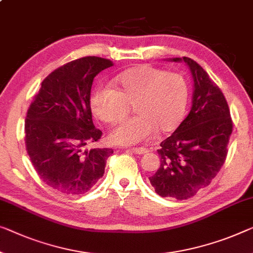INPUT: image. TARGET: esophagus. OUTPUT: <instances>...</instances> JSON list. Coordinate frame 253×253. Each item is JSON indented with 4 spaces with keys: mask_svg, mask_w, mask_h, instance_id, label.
I'll list each match as a JSON object with an SVG mask.
<instances>
[{
    "mask_svg": "<svg viewBox=\"0 0 253 253\" xmlns=\"http://www.w3.org/2000/svg\"><path fill=\"white\" fill-rule=\"evenodd\" d=\"M130 151L135 154H145L148 153V150L145 148H130Z\"/></svg>",
    "mask_w": 253,
    "mask_h": 253,
    "instance_id": "34e87169",
    "label": "esophagus"
}]
</instances>
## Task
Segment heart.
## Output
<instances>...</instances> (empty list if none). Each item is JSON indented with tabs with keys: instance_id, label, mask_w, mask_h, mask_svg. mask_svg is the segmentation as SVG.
I'll return each mask as SVG.
<instances>
[{
	"instance_id": "b5f03b06",
	"label": "heart",
	"mask_w": 253,
	"mask_h": 253,
	"mask_svg": "<svg viewBox=\"0 0 253 253\" xmlns=\"http://www.w3.org/2000/svg\"><path fill=\"white\" fill-rule=\"evenodd\" d=\"M111 85L112 88L97 86L93 89L89 97L93 115L109 125L126 118L128 105L134 104L138 115L112 131L115 143L137 144L156 129L167 133L182 123L188 102V84L183 75L139 66L120 74Z\"/></svg>"
}]
</instances>
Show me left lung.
<instances>
[{
	"instance_id": "1",
	"label": "left lung",
	"mask_w": 253,
	"mask_h": 253,
	"mask_svg": "<svg viewBox=\"0 0 253 253\" xmlns=\"http://www.w3.org/2000/svg\"><path fill=\"white\" fill-rule=\"evenodd\" d=\"M185 62L193 78L190 114L170 136L160 143V167L149 177L157 194L186 200L208 186L225 163L233 124L221 90L194 60Z\"/></svg>"
}]
</instances>
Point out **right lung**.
<instances>
[{
	"label": "right lung",
	"mask_w": 253,
	"mask_h": 253,
	"mask_svg": "<svg viewBox=\"0 0 253 253\" xmlns=\"http://www.w3.org/2000/svg\"><path fill=\"white\" fill-rule=\"evenodd\" d=\"M112 62L85 56L55 69L42 82L25 120V143L37 174L68 195L88 192L104 174L112 149H86L102 131L92 120L89 97L95 76Z\"/></svg>",
	"instance_id": "add662e5"
}]
</instances>
